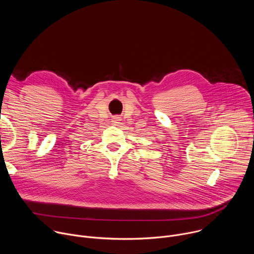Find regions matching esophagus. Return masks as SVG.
Instances as JSON below:
<instances>
[{
    "label": "esophagus",
    "mask_w": 254,
    "mask_h": 254,
    "mask_svg": "<svg viewBox=\"0 0 254 254\" xmlns=\"http://www.w3.org/2000/svg\"><path fill=\"white\" fill-rule=\"evenodd\" d=\"M120 120H119V118H115V120H114V123H116V124H118V122H119Z\"/></svg>",
    "instance_id": "obj_1"
}]
</instances>
